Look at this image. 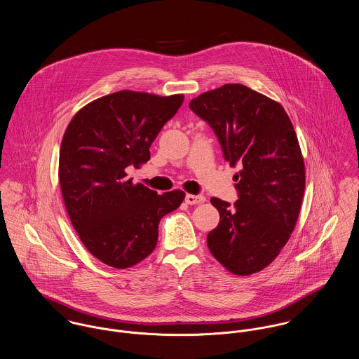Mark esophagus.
Here are the masks:
<instances>
[{
  "label": "esophagus",
  "instance_id": "esophagus-1",
  "mask_svg": "<svg viewBox=\"0 0 359 359\" xmlns=\"http://www.w3.org/2000/svg\"><path fill=\"white\" fill-rule=\"evenodd\" d=\"M185 202L188 205H201V203H205V198L203 195H187L185 196Z\"/></svg>",
  "mask_w": 359,
  "mask_h": 359
}]
</instances>
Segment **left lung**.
I'll return each instance as SVG.
<instances>
[{"mask_svg":"<svg viewBox=\"0 0 359 359\" xmlns=\"http://www.w3.org/2000/svg\"><path fill=\"white\" fill-rule=\"evenodd\" d=\"M225 160L239 164V199L211 198L219 224L207 235L214 258L235 275L268 266L287 243L299 219L306 167L294 127L283 106L243 84H225L194 98Z\"/></svg>","mask_w":359,"mask_h":359,"instance_id":"8db88e82","label":"left lung"}]
</instances>
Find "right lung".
<instances>
[{"mask_svg":"<svg viewBox=\"0 0 359 359\" xmlns=\"http://www.w3.org/2000/svg\"><path fill=\"white\" fill-rule=\"evenodd\" d=\"M184 95L160 97L123 90L81 107L60 144L59 184L73 228L103 264L126 269L149 256L160 219L177 210L185 192L157 195L127 178L151 158L149 148L177 113Z\"/></svg>","mask_w":359,"mask_h":359,"instance_id":"1","label":"right lung"}]
</instances>
